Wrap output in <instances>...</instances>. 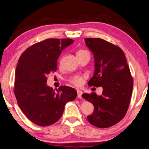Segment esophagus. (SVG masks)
I'll list each match as a JSON object with an SVG mask.
<instances>
[{"mask_svg": "<svg viewBox=\"0 0 149 149\" xmlns=\"http://www.w3.org/2000/svg\"><path fill=\"white\" fill-rule=\"evenodd\" d=\"M77 97L79 99H81L82 98V94H83V92L81 91V90H77Z\"/></svg>", "mask_w": 149, "mask_h": 149, "instance_id": "obj_1", "label": "esophagus"}]
</instances>
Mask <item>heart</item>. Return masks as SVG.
Segmentation results:
<instances>
[{
	"label": "heart",
	"instance_id": "1",
	"mask_svg": "<svg viewBox=\"0 0 149 149\" xmlns=\"http://www.w3.org/2000/svg\"><path fill=\"white\" fill-rule=\"evenodd\" d=\"M84 52H86L84 50H79L77 52V55L84 53ZM84 77L81 76V75H75V76L71 78L70 81L71 83L73 84H74L75 86L80 87L83 85V84L84 83Z\"/></svg>",
	"mask_w": 149,
	"mask_h": 149
}]
</instances>
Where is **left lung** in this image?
<instances>
[{
    "mask_svg": "<svg viewBox=\"0 0 149 149\" xmlns=\"http://www.w3.org/2000/svg\"><path fill=\"white\" fill-rule=\"evenodd\" d=\"M84 41L94 58V75L88 84L103 88L101 95L95 92L82 95L94 107V112L87 119L96 127L108 128L118 123L126 114L133 79L120 48L99 38H86Z\"/></svg>",
    "mask_w": 149,
    "mask_h": 149,
    "instance_id": "obj_1",
    "label": "left lung"
}]
</instances>
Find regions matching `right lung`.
<instances>
[{"mask_svg":"<svg viewBox=\"0 0 149 149\" xmlns=\"http://www.w3.org/2000/svg\"><path fill=\"white\" fill-rule=\"evenodd\" d=\"M71 39H48L27 48L15 70L14 93L19 107L33 123L41 127L57 122L66 104L74 101L77 91L67 86L55 90L46 84L47 75L57 70V61Z\"/></svg>","mask_w":149,"mask_h":149,"instance_id":"1","label":"right lung"}]
</instances>
